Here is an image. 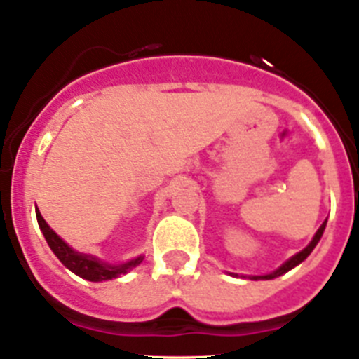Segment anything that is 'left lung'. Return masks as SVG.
Instances as JSON below:
<instances>
[{
    "label": "left lung",
    "instance_id": "1",
    "mask_svg": "<svg viewBox=\"0 0 359 359\" xmlns=\"http://www.w3.org/2000/svg\"><path fill=\"white\" fill-rule=\"evenodd\" d=\"M326 223H327V219H324V223L319 226V230H317L316 236H313V239L310 241V244H308L306 248H303V250H301L299 253H296V255L290 257L289 260H285V262L281 264V266L278 267V269H274L273 273H269V274H248V276H246V274H241V278H250V280H274V278L281 276V274L289 273L290 269H294V267H296V266H299V264L303 262V260L306 259L308 255H310L311 251H313V248H316L317 244H319L320 237H323L324 230H326ZM229 274H232V276H236V278L239 276V274H237V273H229Z\"/></svg>",
    "mask_w": 359,
    "mask_h": 359
}]
</instances>
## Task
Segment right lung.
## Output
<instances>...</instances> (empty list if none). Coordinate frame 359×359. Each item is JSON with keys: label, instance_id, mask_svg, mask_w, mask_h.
I'll use <instances>...</instances> for the list:
<instances>
[{"label": "right lung", "instance_id": "right-lung-1", "mask_svg": "<svg viewBox=\"0 0 359 359\" xmlns=\"http://www.w3.org/2000/svg\"><path fill=\"white\" fill-rule=\"evenodd\" d=\"M36 221H39V226L42 230L43 237L48 241L51 251L58 257L60 262L67 267L69 271H72L74 274H78L79 278H85L88 281H108L113 278H118L122 274H127L130 269H134L136 266L143 262L145 257L140 255L133 260H127L123 264H108L102 262L100 259H97L95 255H90V253H81V251H76L74 248H70L51 226L46 223V219L42 217L40 210L35 207Z\"/></svg>", "mask_w": 359, "mask_h": 359}]
</instances>
